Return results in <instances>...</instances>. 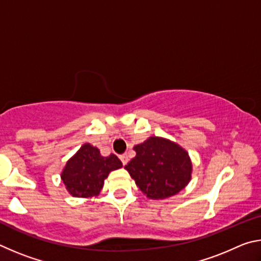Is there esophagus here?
I'll use <instances>...</instances> for the list:
<instances>
[{"label":"esophagus","instance_id":"34e87169","mask_svg":"<svg viewBox=\"0 0 261 261\" xmlns=\"http://www.w3.org/2000/svg\"><path fill=\"white\" fill-rule=\"evenodd\" d=\"M120 159L123 165H126L127 162H129V156H127V154H122V155H120Z\"/></svg>","mask_w":261,"mask_h":261}]
</instances>
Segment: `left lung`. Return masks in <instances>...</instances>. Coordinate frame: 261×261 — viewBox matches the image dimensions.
<instances>
[{"label":"left lung","instance_id":"1","mask_svg":"<svg viewBox=\"0 0 261 261\" xmlns=\"http://www.w3.org/2000/svg\"><path fill=\"white\" fill-rule=\"evenodd\" d=\"M136 156L125 166L141 192L152 199L178 193L191 179L189 153L173 141L149 137L134 147Z\"/></svg>","mask_w":261,"mask_h":261}]
</instances>
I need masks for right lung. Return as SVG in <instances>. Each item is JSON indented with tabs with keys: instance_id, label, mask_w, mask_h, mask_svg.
<instances>
[{
	"instance_id": "1",
	"label": "right lung",
	"mask_w": 261,
	"mask_h": 261,
	"mask_svg": "<svg viewBox=\"0 0 261 261\" xmlns=\"http://www.w3.org/2000/svg\"><path fill=\"white\" fill-rule=\"evenodd\" d=\"M121 167L122 162L115 154L102 156L98 148L84 144L67 162L61 178L71 196L88 198L98 196L110 171Z\"/></svg>"
}]
</instances>
